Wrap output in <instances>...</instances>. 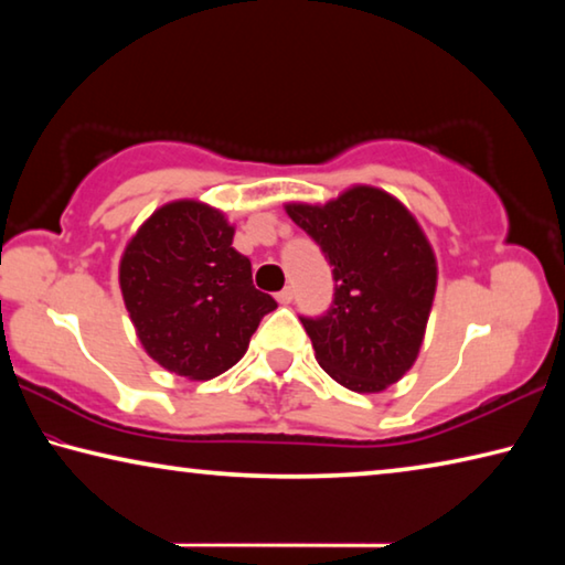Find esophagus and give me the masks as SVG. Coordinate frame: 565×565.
I'll return each instance as SVG.
<instances>
[{
  "label": "esophagus",
  "mask_w": 565,
  "mask_h": 565,
  "mask_svg": "<svg viewBox=\"0 0 565 565\" xmlns=\"http://www.w3.org/2000/svg\"><path fill=\"white\" fill-rule=\"evenodd\" d=\"M291 299H294V294H291V289H281L279 294H276V301H279L281 306H286V303H291Z\"/></svg>",
  "instance_id": "esophagus-1"
}]
</instances>
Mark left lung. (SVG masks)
I'll return each mask as SVG.
<instances>
[{
	"mask_svg": "<svg viewBox=\"0 0 565 565\" xmlns=\"http://www.w3.org/2000/svg\"><path fill=\"white\" fill-rule=\"evenodd\" d=\"M286 214L333 266L327 317L301 319L319 366L356 394H381L406 376L424 343L438 264L416 216L369 184L327 204L289 202Z\"/></svg>",
	"mask_w": 565,
	"mask_h": 565,
	"instance_id": "1",
	"label": "left lung"
}]
</instances>
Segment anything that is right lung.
Wrapping results in <instances>:
<instances>
[{"instance_id": "1", "label": "right lung", "mask_w": 565, "mask_h": 565, "mask_svg": "<svg viewBox=\"0 0 565 565\" xmlns=\"http://www.w3.org/2000/svg\"><path fill=\"white\" fill-rule=\"evenodd\" d=\"M222 209L177 199L137 228L119 262V289L141 347L169 374L209 381L244 356L276 309L232 246Z\"/></svg>"}]
</instances>
